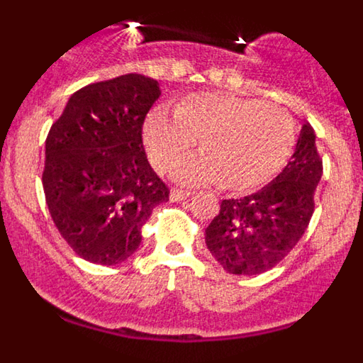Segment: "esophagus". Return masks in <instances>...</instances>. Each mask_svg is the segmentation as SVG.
<instances>
[{
	"mask_svg": "<svg viewBox=\"0 0 363 363\" xmlns=\"http://www.w3.org/2000/svg\"><path fill=\"white\" fill-rule=\"evenodd\" d=\"M191 194H192L191 191H184V189H172V191H171V200L172 201L187 200V198H191Z\"/></svg>",
	"mask_w": 363,
	"mask_h": 363,
	"instance_id": "34e87169",
	"label": "esophagus"
}]
</instances>
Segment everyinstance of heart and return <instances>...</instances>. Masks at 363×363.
Wrapping results in <instances>:
<instances>
[{
    "instance_id": "obj_1",
    "label": "heart",
    "mask_w": 363,
    "mask_h": 363,
    "mask_svg": "<svg viewBox=\"0 0 363 363\" xmlns=\"http://www.w3.org/2000/svg\"><path fill=\"white\" fill-rule=\"evenodd\" d=\"M174 116L152 108L143 121V143L154 169L165 172L198 140L200 156L174 172L184 184L218 182L238 194L258 191L280 174L296 143L289 112L247 96L194 92L176 104Z\"/></svg>"
}]
</instances>
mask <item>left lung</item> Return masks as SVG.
<instances>
[{
    "instance_id": "obj_1",
    "label": "left lung",
    "mask_w": 363,
    "mask_h": 363,
    "mask_svg": "<svg viewBox=\"0 0 363 363\" xmlns=\"http://www.w3.org/2000/svg\"><path fill=\"white\" fill-rule=\"evenodd\" d=\"M322 171L316 134L303 123L291 162L271 184L249 196L221 201L205 229V243L218 264L242 277L280 264L309 225Z\"/></svg>"
}]
</instances>
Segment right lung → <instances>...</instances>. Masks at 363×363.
Segmentation results:
<instances>
[{
    "label": "right lung",
    "instance_id": "obj_1",
    "mask_svg": "<svg viewBox=\"0 0 363 363\" xmlns=\"http://www.w3.org/2000/svg\"><path fill=\"white\" fill-rule=\"evenodd\" d=\"M162 91L123 74L74 92L45 142L43 191L57 230L98 265L125 262L169 187L147 162L142 129Z\"/></svg>",
    "mask_w": 363,
    "mask_h": 363
}]
</instances>
